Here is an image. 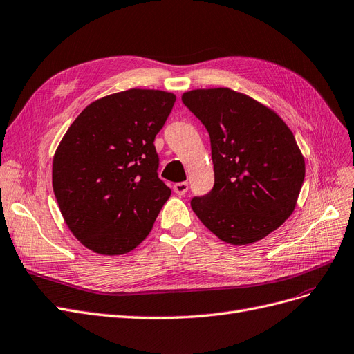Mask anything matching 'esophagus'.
Here are the masks:
<instances>
[{
    "label": "esophagus",
    "instance_id": "34e87169",
    "mask_svg": "<svg viewBox=\"0 0 354 354\" xmlns=\"http://www.w3.org/2000/svg\"><path fill=\"white\" fill-rule=\"evenodd\" d=\"M174 191L178 194V196H184V194L188 191V182H178V184L174 185Z\"/></svg>",
    "mask_w": 354,
    "mask_h": 354
}]
</instances>
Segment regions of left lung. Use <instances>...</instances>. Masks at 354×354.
<instances>
[{
  "mask_svg": "<svg viewBox=\"0 0 354 354\" xmlns=\"http://www.w3.org/2000/svg\"><path fill=\"white\" fill-rule=\"evenodd\" d=\"M182 102L206 127L210 192L191 200L204 226L234 245L259 241L287 221L304 180V158L275 111L230 88L194 89Z\"/></svg>",
  "mask_w": 354,
  "mask_h": 354,
  "instance_id": "8db88e82",
  "label": "left lung"
}]
</instances>
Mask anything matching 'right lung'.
I'll return each instance as SVG.
<instances>
[{"label":"right lung","mask_w":354,"mask_h":354,"mask_svg":"<svg viewBox=\"0 0 354 354\" xmlns=\"http://www.w3.org/2000/svg\"><path fill=\"white\" fill-rule=\"evenodd\" d=\"M176 97L128 89L100 98L67 129L53 160V189L66 225L98 254L129 253L170 197L154 147Z\"/></svg>","instance_id":"right-lung-1"}]
</instances>
